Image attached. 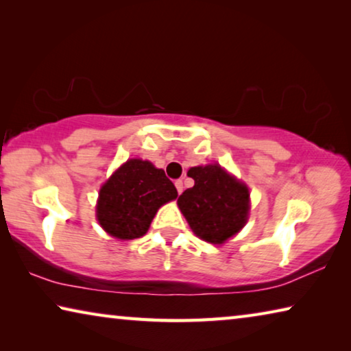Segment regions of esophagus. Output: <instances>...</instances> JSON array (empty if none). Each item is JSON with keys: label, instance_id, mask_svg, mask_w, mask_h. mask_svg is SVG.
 Returning <instances> with one entry per match:
<instances>
[{"label": "esophagus", "instance_id": "esophagus-1", "mask_svg": "<svg viewBox=\"0 0 351 351\" xmlns=\"http://www.w3.org/2000/svg\"><path fill=\"white\" fill-rule=\"evenodd\" d=\"M175 186H176L178 193H182V189H184V186H182V180H178V181L175 182Z\"/></svg>", "mask_w": 351, "mask_h": 351}]
</instances>
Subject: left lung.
Instances as JSON below:
<instances>
[{
	"label": "left lung",
	"instance_id": "left-lung-1",
	"mask_svg": "<svg viewBox=\"0 0 351 351\" xmlns=\"http://www.w3.org/2000/svg\"><path fill=\"white\" fill-rule=\"evenodd\" d=\"M187 176L195 186L178 198L182 215L201 240L223 245L247 223V186L218 164L192 167Z\"/></svg>",
	"mask_w": 351,
	"mask_h": 351
}]
</instances>
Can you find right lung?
Wrapping results in <instances>:
<instances>
[{
    "mask_svg": "<svg viewBox=\"0 0 351 351\" xmlns=\"http://www.w3.org/2000/svg\"><path fill=\"white\" fill-rule=\"evenodd\" d=\"M176 197V187L162 169L128 159L100 187L96 217L106 234L134 240L147 234L159 207Z\"/></svg>",
    "mask_w": 351,
    "mask_h": 351,
    "instance_id": "add662e5",
    "label": "right lung"
}]
</instances>
